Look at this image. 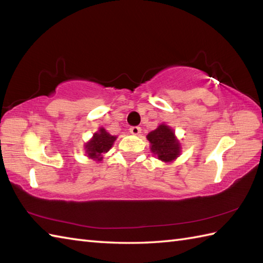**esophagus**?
I'll list each match as a JSON object with an SVG mask.
<instances>
[{"mask_svg":"<svg viewBox=\"0 0 263 263\" xmlns=\"http://www.w3.org/2000/svg\"><path fill=\"white\" fill-rule=\"evenodd\" d=\"M130 132L132 133V135L138 136L139 133H141V127L140 126H131L130 127Z\"/></svg>","mask_w":263,"mask_h":263,"instance_id":"34e87169","label":"esophagus"}]
</instances>
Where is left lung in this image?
<instances>
[{"label": "left lung", "mask_w": 263, "mask_h": 263, "mask_svg": "<svg viewBox=\"0 0 263 263\" xmlns=\"http://www.w3.org/2000/svg\"><path fill=\"white\" fill-rule=\"evenodd\" d=\"M152 152L163 161H172L180 155V144L171 127L161 124L147 136Z\"/></svg>", "instance_id": "obj_1"}]
</instances>
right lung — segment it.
<instances>
[{
	"instance_id": "1",
	"label": "right lung",
	"mask_w": 263,
	"mask_h": 263,
	"mask_svg": "<svg viewBox=\"0 0 263 263\" xmlns=\"http://www.w3.org/2000/svg\"><path fill=\"white\" fill-rule=\"evenodd\" d=\"M115 139L116 137L110 136L105 128H100L99 132L95 133L93 138L86 144L88 156L90 158L102 160V155L111 148Z\"/></svg>"
}]
</instances>
